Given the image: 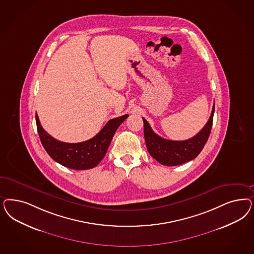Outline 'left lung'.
Masks as SVG:
<instances>
[{"label": "left lung", "mask_w": 254, "mask_h": 254, "mask_svg": "<svg viewBox=\"0 0 254 254\" xmlns=\"http://www.w3.org/2000/svg\"><path fill=\"white\" fill-rule=\"evenodd\" d=\"M214 110L215 104L213 105L209 120L204 128L193 137L183 141L164 139L159 136L152 131L147 121L142 118L144 122V136L148 153L160 164L167 166L180 165L193 160L199 155L209 137L212 128Z\"/></svg>", "instance_id": "8db88e82"}]
</instances>
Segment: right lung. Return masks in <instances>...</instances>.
Listing matches in <instances>:
<instances>
[{
  "label": "right lung",
  "mask_w": 254,
  "mask_h": 254,
  "mask_svg": "<svg viewBox=\"0 0 254 254\" xmlns=\"http://www.w3.org/2000/svg\"><path fill=\"white\" fill-rule=\"evenodd\" d=\"M127 117L128 115H123L110 120L94 137L80 143L55 139L43 129L37 114L35 121L42 145L55 162L74 170H86L95 167L102 161L117 129Z\"/></svg>",
  "instance_id": "right-lung-1"
}]
</instances>
